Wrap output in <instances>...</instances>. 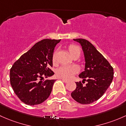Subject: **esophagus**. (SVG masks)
Returning <instances> with one entry per match:
<instances>
[{
    "label": "esophagus",
    "instance_id": "esophagus-1",
    "mask_svg": "<svg viewBox=\"0 0 126 126\" xmlns=\"http://www.w3.org/2000/svg\"><path fill=\"white\" fill-rule=\"evenodd\" d=\"M61 79H62V80H63V82H65V83H67V82H68V81H67V80L65 79L61 78Z\"/></svg>",
    "mask_w": 126,
    "mask_h": 126
}]
</instances>
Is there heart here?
Segmentation results:
<instances>
[{
	"label": "heart",
	"instance_id": "b5f03b06",
	"mask_svg": "<svg viewBox=\"0 0 126 126\" xmlns=\"http://www.w3.org/2000/svg\"><path fill=\"white\" fill-rule=\"evenodd\" d=\"M70 53L72 56L74 54L81 53V50L79 47L76 45H71L68 48ZM56 51L54 53L53 56V60L54 62L56 61ZM79 72V68L76 65H63L61 66L58 68L56 70V75L58 77L62 78L65 79H70L73 77L75 74H76Z\"/></svg>",
	"mask_w": 126,
	"mask_h": 126
}]
</instances>
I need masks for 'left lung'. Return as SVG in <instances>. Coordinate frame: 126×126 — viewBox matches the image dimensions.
<instances>
[{
    "label": "left lung",
    "instance_id": "obj_1",
    "mask_svg": "<svg viewBox=\"0 0 126 126\" xmlns=\"http://www.w3.org/2000/svg\"><path fill=\"white\" fill-rule=\"evenodd\" d=\"M73 40L81 44L85 57V69L79 77L83 79L82 83L87 82L85 85L81 81L76 82V88L71 96L79 103L89 104L99 99L107 90L113 78V68L87 40Z\"/></svg>",
    "mask_w": 126,
    "mask_h": 126
}]
</instances>
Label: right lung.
<instances>
[{
  "mask_svg": "<svg viewBox=\"0 0 126 126\" xmlns=\"http://www.w3.org/2000/svg\"><path fill=\"white\" fill-rule=\"evenodd\" d=\"M61 39H45L37 42L21 56L10 69V84L22 102L30 106L39 104L50 95L56 80H45L53 76V55Z\"/></svg>",
  "mask_w": 126,
  "mask_h": 126,
  "instance_id": "1",
  "label": "right lung"
}]
</instances>
